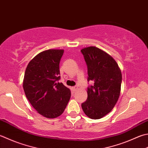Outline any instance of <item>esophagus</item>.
Instances as JSON below:
<instances>
[{
  "mask_svg": "<svg viewBox=\"0 0 148 148\" xmlns=\"http://www.w3.org/2000/svg\"><path fill=\"white\" fill-rule=\"evenodd\" d=\"M77 89H78V88H77V86H73V87H72V90H73L74 91H76V90H77Z\"/></svg>",
  "mask_w": 148,
  "mask_h": 148,
  "instance_id": "obj_1",
  "label": "esophagus"
}]
</instances>
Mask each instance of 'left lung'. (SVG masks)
<instances>
[{
    "mask_svg": "<svg viewBox=\"0 0 148 148\" xmlns=\"http://www.w3.org/2000/svg\"><path fill=\"white\" fill-rule=\"evenodd\" d=\"M88 69L87 99L82 104L84 113L94 119L105 116L114 108L120 95L122 74L117 62L105 52L95 47L81 50Z\"/></svg>",
    "mask_w": 148,
    "mask_h": 148,
    "instance_id": "1",
    "label": "left lung"
}]
</instances>
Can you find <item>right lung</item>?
Instances as JSON below:
<instances>
[{
	"label": "right lung",
	"mask_w": 148,
	"mask_h": 148,
	"mask_svg": "<svg viewBox=\"0 0 148 148\" xmlns=\"http://www.w3.org/2000/svg\"><path fill=\"white\" fill-rule=\"evenodd\" d=\"M63 50L49 49L37 54L26 68L23 88L36 110L47 118L63 114L71 98V90L59 83L60 62Z\"/></svg>",
	"instance_id": "add662e5"
}]
</instances>
